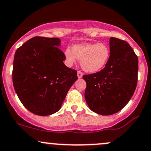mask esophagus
<instances>
[{
  "label": "esophagus",
  "mask_w": 151,
  "mask_h": 151,
  "mask_svg": "<svg viewBox=\"0 0 151 151\" xmlns=\"http://www.w3.org/2000/svg\"><path fill=\"white\" fill-rule=\"evenodd\" d=\"M82 75H83V74H82V71H78V72H77V77H78V78H82Z\"/></svg>",
  "instance_id": "34e87169"
}]
</instances>
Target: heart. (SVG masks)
Segmentation results:
<instances>
[{
    "label": "heart",
    "mask_w": 151,
    "mask_h": 151,
    "mask_svg": "<svg viewBox=\"0 0 151 151\" xmlns=\"http://www.w3.org/2000/svg\"><path fill=\"white\" fill-rule=\"evenodd\" d=\"M66 62L72 64L80 60L82 69L90 73H96L105 67L110 57V49L105 43H84L75 45L71 50L64 52Z\"/></svg>",
    "instance_id": "b5f03b06"
}]
</instances>
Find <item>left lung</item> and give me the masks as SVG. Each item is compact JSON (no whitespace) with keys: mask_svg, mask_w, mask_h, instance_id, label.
<instances>
[{"mask_svg":"<svg viewBox=\"0 0 151 151\" xmlns=\"http://www.w3.org/2000/svg\"><path fill=\"white\" fill-rule=\"evenodd\" d=\"M110 57L104 69L83 75L85 98L95 113L108 116L122 110L132 97L137 83L138 58L127 42L111 37Z\"/></svg>","mask_w":151,"mask_h":151,"instance_id":"1","label":"left lung"}]
</instances>
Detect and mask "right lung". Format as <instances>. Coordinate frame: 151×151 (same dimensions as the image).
<instances>
[{"mask_svg": "<svg viewBox=\"0 0 151 151\" xmlns=\"http://www.w3.org/2000/svg\"><path fill=\"white\" fill-rule=\"evenodd\" d=\"M59 38L34 37L14 55L12 79L22 104L32 113L48 116L61 107L68 91L78 79L77 71L63 63Z\"/></svg>", "mask_w": 151, "mask_h": 151, "instance_id": "obj_1", "label": "right lung"}]
</instances>
